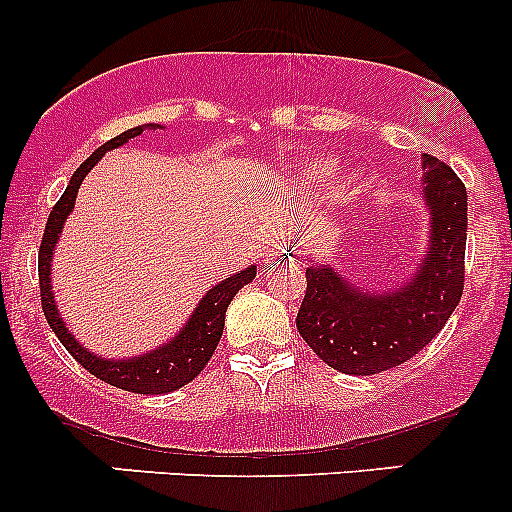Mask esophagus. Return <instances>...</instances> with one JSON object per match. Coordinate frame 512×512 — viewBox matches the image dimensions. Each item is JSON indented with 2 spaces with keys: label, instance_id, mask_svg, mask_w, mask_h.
Masks as SVG:
<instances>
[{
  "label": "esophagus",
  "instance_id": "1",
  "mask_svg": "<svg viewBox=\"0 0 512 512\" xmlns=\"http://www.w3.org/2000/svg\"><path fill=\"white\" fill-rule=\"evenodd\" d=\"M289 260V252L282 250V247H270V250L265 252V265H280V262H287Z\"/></svg>",
  "mask_w": 512,
  "mask_h": 512
}]
</instances>
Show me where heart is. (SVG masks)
Segmentation results:
<instances>
[{
  "mask_svg": "<svg viewBox=\"0 0 512 512\" xmlns=\"http://www.w3.org/2000/svg\"><path fill=\"white\" fill-rule=\"evenodd\" d=\"M309 173H312L314 180H327L329 175L334 173V163L332 160H319V163L312 165V170H309ZM356 185H359L356 183V178L344 180L342 188H339V198H352V195L356 193Z\"/></svg>",
  "mask_w": 512,
  "mask_h": 512,
  "instance_id": "1",
  "label": "heart"
}]
</instances>
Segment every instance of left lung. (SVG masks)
<instances>
[{"label":"left lung","mask_w":512,"mask_h":512,"mask_svg":"<svg viewBox=\"0 0 512 512\" xmlns=\"http://www.w3.org/2000/svg\"><path fill=\"white\" fill-rule=\"evenodd\" d=\"M421 188L431 213V240L409 282L394 292H361L332 267H307L297 329L312 352L342 374L371 376L409 361L446 327L461 302L466 185L451 165L423 153Z\"/></svg>","instance_id":"1"}]
</instances>
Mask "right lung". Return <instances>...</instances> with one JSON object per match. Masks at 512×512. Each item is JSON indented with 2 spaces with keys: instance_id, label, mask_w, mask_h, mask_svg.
Here are the masks:
<instances>
[{
  "instance_id": "right-lung-1",
  "label": "right lung",
  "mask_w": 512,
  "mask_h": 512,
  "mask_svg": "<svg viewBox=\"0 0 512 512\" xmlns=\"http://www.w3.org/2000/svg\"><path fill=\"white\" fill-rule=\"evenodd\" d=\"M143 128L153 126L151 123H148V126H136L131 128V131H123L121 136L111 138V141L103 143L101 148H96V151L81 163V168H76V173L71 175L69 188L64 190L59 203L51 208L49 220H46L44 227V237H41L39 294L41 309H44V317L46 322H49L51 332L59 337V342L64 344L66 352L74 356L89 374L106 381V384L116 386V389L133 391V394H168V391H175L180 389V386L190 384V381L205 369V364H208L210 356H213L215 347H218L220 337H223L227 304L232 302V297H235L242 287L250 285V282L255 280V265L237 272V275L227 277L220 285L210 289V292L200 299L195 312L190 314L183 332L175 334L168 344L158 347L156 352L133 356V359H103V356H96L94 352H86V349L76 342L74 334L66 329L64 319H61L59 309H56L54 292H51V257H54V247L61 235V227H64L66 218H69V213L74 210V200L76 193H79L81 180L89 175V170L101 160L103 153L111 151V148L123 146L128 138L141 136Z\"/></svg>"
}]
</instances>
